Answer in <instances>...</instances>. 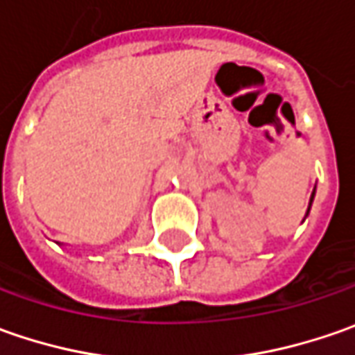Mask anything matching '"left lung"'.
I'll list each match as a JSON object with an SVG mask.
<instances>
[{
	"label": "left lung",
	"instance_id": "obj_1",
	"mask_svg": "<svg viewBox=\"0 0 355 355\" xmlns=\"http://www.w3.org/2000/svg\"><path fill=\"white\" fill-rule=\"evenodd\" d=\"M314 196H316V187H314V191H312V196H310V201H308V209H306V215H304V219H306L308 213H310V207H312V201H314Z\"/></svg>",
	"mask_w": 355,
	"mask_h": 355
}]
</instances>
